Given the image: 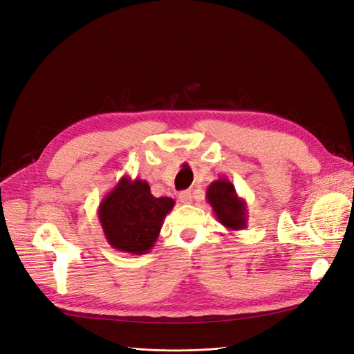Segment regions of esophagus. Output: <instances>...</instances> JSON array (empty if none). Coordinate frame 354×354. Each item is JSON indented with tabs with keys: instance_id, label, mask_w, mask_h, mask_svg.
<instances>
[{
	"instance_id": "34e87169",
	"label": "esophagus",
	"mask_w": 354,
	"mask_h": 354,
	"mask_svg": "<svg viewBox=\"0 0 354 354\" xmlns=\"http://www.w3.org/2000/svg\"><path fill=\"white\" fill-rule=\"evenodd\" d=\"M192 198H194V196H192V192L190 190L180 192V195H178V199H180L181 203H190Z\"/></svg>"
}]
</instances>
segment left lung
Segmentation results:
<instances>
[{
	"label": "left lung",
	"instance_id": "obj_1",
	"mask_svg": "<svg viewBox=\"0 0 354 354\" xmlns=\"http://www.w3.org/2000/svg\"><path fill=\"white\" fill-rule=\"evenodd\" d=\"M207 202L214 214L227 230L238 232L248 224V211L245 199L239 198L232 181L227 177L214 180L207 189Z\"/></svg>",
	"mask_w": 354,
	"mask_h": 354
}]
</instances>
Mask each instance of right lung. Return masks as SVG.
<instances>
[{"mask_svg": "<svg viewBox=\"0 0 354 354\" xmlns=\"http://www.w3.org/2000/svg\"><path fill=\"white\" fill-rule=\"evenodd\" d=\"M176 201L156 198L147 181L124 176L102 199L97 216L112 248L134 255L151 251Z\"/></svg>", "mask_w": 354, "mask_h": 354, "instance_id": "1", "label": "right lung"}]
</instances>
